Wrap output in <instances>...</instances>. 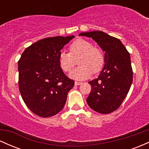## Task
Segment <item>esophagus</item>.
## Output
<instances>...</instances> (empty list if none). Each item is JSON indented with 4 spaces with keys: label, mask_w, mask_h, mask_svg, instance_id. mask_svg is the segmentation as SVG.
<instances>
[{
    "label": "esophagus",
    "mask_w": 149,
    "mask_h": 149,
    "mask_svg": "<svg viewBox=\"0 0 149 149\" xmlns=\"http://www.w3.org/2000/svg\"><path fill=\"white\" fill-rule=\"evenodd\" d=\"M80 84H82L81 82H78V81H76V82H75V85H80Z\"/></svg>",
    "instance_id": "1"
}]
</instances>
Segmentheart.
I'll return each mask as SVG.
<instances>
[{
    "mask_svg": "<svg viewBox=\"0 0 149 149\" xmlns=\"http://www.w3.org/2000/svg\"><path fill=\"white\" fill-rule=\"evenodd\" d=\"M78 59L79 66L70 74L71 78L76 80L85 79L90 76L92 72H100L105 62L103 51L83 39H77L73 41L69 46V53H59V66L64 72H71Z\"/></svg>",
    "mask_w": 149,
    "mask_h": 149,
    "instance_id": "1",
    "label": "heart"
}]
</instances>
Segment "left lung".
Instances as JSON below:
<instances>
[{
    "mask_svg": "<svg viewBox=\"0 0 149 149\" xmlns=\"http://www.w3.org/2000/svg\"><path fill=\"white\" fill-rule=\"evenodd\" d=\"M92 38L105 52V64L96 79L89 82L91 92L87 102L95 111L107 114L118 109L132 83L130 53L119 39L100 31L81 33Z\"/></svg>",
    "mask_w": 149,
    "mask_h": 149,
    "instance_id": "left-lung-1",
    "label": "left lung"
}]
</instances>
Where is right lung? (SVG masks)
Instances as JSON below:
<instances>
[{"mask_svg": "<svg viewBox=\"0 0 149 149\" xmlns=\"http://www.w3.org/2000/svg\"><path fill=\"white\" fill-rule=\"evenodd\" d=\"M74 36L46 38L24 51L18 61L19 89L26 107L48 118L62 110L74 85L59 66V54Z\"/></svg>", "mask_w": 149, "mask_h": 149, "instance_id": "obj_1", "label": "right lung"}]
</instances>
